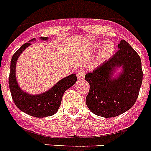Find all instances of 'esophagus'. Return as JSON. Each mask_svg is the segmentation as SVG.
I'll use <instances>...</instances> for the list:
<instances>
[{"label":"esophagus","instance_id":"34e87169","mask_svg":"<svg viewBox=\"0 0 151 151\" xmlns=\"http://www.w3.org/2000/svg\"><path fill=\"white\" fill-rule=\"evenodd\" d=\"M77 78H78V80L84 79V78H85V72H84V70L78 71V73H77Z\"/></svg>","mask_w":151,"mask_h":151}]
</instances>
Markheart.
<instances>
[{
	"label": "heart",
	"mask_w": 151,
	"mask_h": 151,
	"mask_svg": "<svg viewBox=\"0 0 151 151\" xmlns=\"http://www.w3.org/2000/svg\"><path fill=\"white\" fill-rule=\"evenodd\" d=\"M102 43H103V42H101V44ZM97 47H98V46H97ZM114 45L112 42H110V41L106 42V43L103 45L102 48H101L100 52H99V60H105V59L110 58V57L114 54Z\"/></svg>",
	"instance_id": "b5f03b06"
}]
</instances>
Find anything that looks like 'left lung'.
Masks as SVG:
<instances>
[{"label":"left lung","mask_w":151,"mask_h":151,"mask_svg":"<svg viewBox=\"0 0 151 151\" xmlns=\"http://www.w3.org/2000/svg\"><path fill=\"white\" fill-rule=\"evenodd\" d=\"M118 49L108 61L85 75L90 88L85 102L93 114L114 117L135 104L143 81L140 57L126 41L122 40ZM122 72L113 78L116 69Z\"/></svg>","instance_id":"obj_1"}]
</instances>
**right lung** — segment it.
<instances>
[{"instance_id":"1","label":"right lung","mask_w":151,"mask_h":151,"mask_svg":"<svg viewBox=\"0 0 151 151\" xmlns=\"http://www.w3.org/2000/svg\"><path fill=\"white\" fill-rule=\"evenodd\" d=\"M40 39L47 41L48 37H41ZM33 41H35V38L29 41L31 42ZM30 42L22 45L19 49L13 55L11 60L10 74L8 81L9 88L15 106L22 112L35 117H49L58 111L64 92L75 84L77 77L75 73H73L63 78L50 89L41 94L30 95L23 92L16 81V62L20 54L31 45Z\"/></svg>"}]
</instances>
